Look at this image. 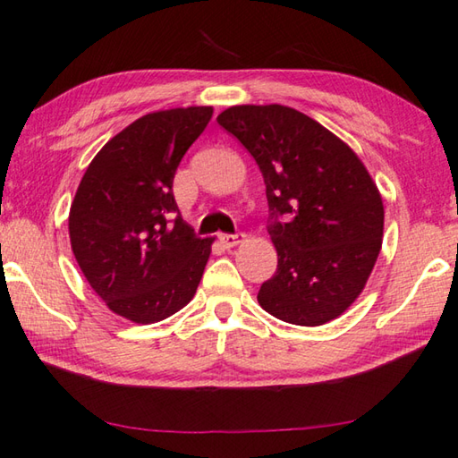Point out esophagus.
I'll return each mask as SVG.
<instances>
[{
    "label": "esophagus",
    "instance_id": "obj_1",
    "mask_svg": "<svg viewBox=\"0 0 458 458\" xmlns=\"http://www.w3.org/2000/svg\"><path fill=\"white\" fill-rule=\"evenodd\" d=\"M246 238V234L244 232H236V234H220L218 236V240H220V244L224 246V248H234V246H238L242 240Z\"/></svg>",
    "mask_w": 458,
    "mask_h": 458
}]
</instances>
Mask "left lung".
Here are the masks:
<instances>
[{"instance_id":"1","label":"left lung","mask_w":458,"mask_h":458,"mask_svg":"<svg viewBox=\"0 0 458 458\" xmlns=\"http://www.w3.org/2000/svg\"><path fill=\"white\" fill-rule=\"evenodd\" d=\"M218 124L264 176L276 274L258 301L293 326H321L352 306L377 262L383 202L355 152L290 106L242 105Z\"/></svg>"}]
</instances>
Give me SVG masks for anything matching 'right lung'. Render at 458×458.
<instances>
[{
  "label": "right lung",
  "instance_id": "obj_1",
  "mask_svg": "<svg viewBox=\"0 0 458 458\" xmlns=\"http://www.w3.org/2000/svg\"><path fill=\"white\" fill-rule=\"evenodd\" d=\"M212 106L140 116L97 152L69 212L81 272L109 310L155 324L182 310L199 288L214 238L181 218L173 181Z\"/></svg>",
  "mask_w": 458,
  "mask_h": 458
}]
</instances>
